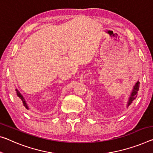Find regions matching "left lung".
I'll return each instance as SVG.
<instances>
[{"mask_svg": "<svg viewBox=\"0 0 153 153\" xmlns=\"http://www.w3.org/2000/svg\"><path fill=\"white\" fill-rule=\"evenodd\" d=\"M139 88H140V82L137 81L136 82V84H135L134 86H133V88L132 89V91L131 92L130 96L129 97V100H128V102H127V107L129 106L132 103L133 101L135 100V98L137 97V94L138 91H139Z\"/></svg>", "mask_w": 153, "mask_h": 153, "instance_id": "left-lung-1", "label": "left lung"}]
</instances>
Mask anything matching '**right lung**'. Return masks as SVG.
<instances>
[{
	"label": "right lung",
	"instance_id": "right-lung-1",
	"mask_svg": "<svg viewBox=\"0 0 153 153\" xmlns=\"http://www.w3.org/2000/svg\"><path fill=\"white\" fill-rule=\"evenodd\" d=\"M16 95H17V98H18V100L19 101V103L20 104H22V105L25 107L26 109H27V110H29V108L27 105V103H26V101L25 100V99H24V97L22 96V94L18 89H16Z\"/></svg>",
	"mask_w": 153,
	"mask_h": 153
}]
</instances>
